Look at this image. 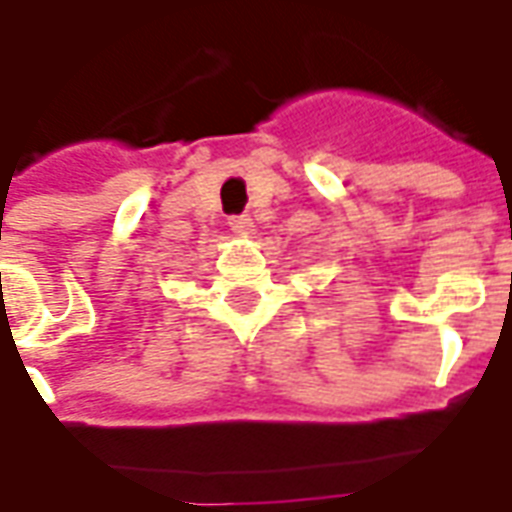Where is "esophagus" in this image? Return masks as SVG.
<instances>
[{"label":"esophagus","mask_w":512,"mask_h":512,"mask_svg":"<svg viewBox=\"0 0 512 512\" xmlns=\"http://www.w3.org/2000/svg\"><path fill=\"white\" fill-rule=\"evenodd\" d=\"M227 224H230L235 232H252V227H255V221H252V216H249V213L230 216V221H227Z\"/></svg>","instance_id":"34e87169"}]
</instances>
